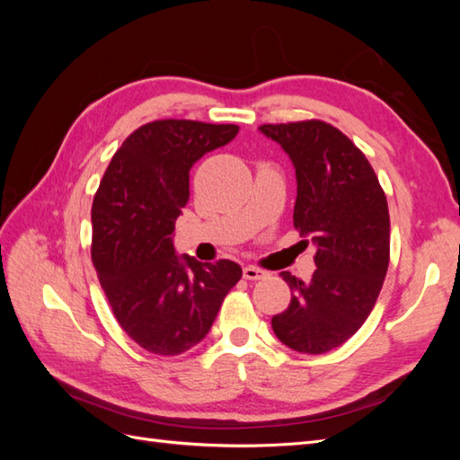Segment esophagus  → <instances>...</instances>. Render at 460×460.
<instances>
[{
  "instance_id": "34e87169",
  "label": "esophagus",
  "mask_w": 460,
  "mask_h": 460,
  "mask_svg": "<svg viewBox=\"0 0 460 460\" xmlns=\"http://www.w3.org/2000/svg\"><path fill=\"white\" fill-rule=\"evenodd\" d=\"M243 277H245L247 280H261V279H265V277H267V272H265V270H261V269H257V267L249 265V267L243 269Z\"/></svg>"
}]
</instances>
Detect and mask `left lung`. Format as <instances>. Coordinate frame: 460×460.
<instances>
[{
	"mask_svg": "<svg viewBox=\"0 0 460 460\" xmlns=\"http://www.w3.org/2000/svg\"><path fill=\"white\" fill-rule=\"evenodd\" d=\"M296 173L295 227L316 247L310 280L280 272L292 298L272 318L282 344L326 354L344 344L376 306L389 265L385 193L348 136L320 120L262 124Z\"/></svg>",
	"mask_w": 460,
	"mask_h": 460,
	"instance_id": "left-lung-1",
	"label": "left lung"
}]
</instances>
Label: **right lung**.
<instances>
[{
    "label": "right lung",
    "mask_w": 460,
    "mask_h": 460,
    "mask_svg": "<svg viewBox=\"0 0 460 460\" xmlns=\"http://www.w3.org/2000/svg\"><path fill=\"white\" fill-rule=\"evenodd\" d=\"M237 132L235 124H144L114 154L94 195L96 275L122 330L152 354L178 356L199 344L243 275L237 262H199L173 247L190 170Z\"/></svg>",
    "instance_id": "right-lung-1"
}]
</instances>
